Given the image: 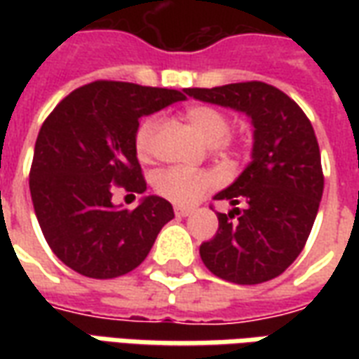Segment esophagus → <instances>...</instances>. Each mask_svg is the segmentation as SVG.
<instances>
[{
    "label": "esophagus",
    "mask_w": 359,
    "mask_h": 359,
    "mask_svg": "<svg viewBox=\"0 0 359 359\" xmlns=\"http://www.w3.org/2000/svg\"><path fill=\"white\" fill-rule=\"evenodd\" d=\"M192 213V210H188V208H175V215L177 217H188Z\"/></svg>",
    "instance_id": "34e87169"
}]
</instances>
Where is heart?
I'll use <instances>...</instances> for the list:
<instances>
[{
    "instance_id": "obj_1",
    "label": "heart",
    "mask_w": 359,
    "mask_h": 359,
    "mask_svg": "<svg viewBox=\"0 0 359 359\" xmlns=\"http://www.w3.org/2000/svg\"><path fill=\"white\" fill-rule=\"evenodd\" d=\"M190 125L210 146L217 148L225 144L226 136L231 133V121L223 111L208 105H198L188 109L187 113ZM159 121L156 117H148L142 121L136 134H134V149L140 159H149L154 151V138H156ZM215 187V177L208 171H190L182 167H169L156 175L154 188L159 196L169 200L175 205H192L202 198L208 190Z\"/></svg>"
}]
</instances>
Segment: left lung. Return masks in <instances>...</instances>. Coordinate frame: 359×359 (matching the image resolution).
Here are the masks:
<instances>
[{"label": "left lung", "instance_id": "8db88e82", "mask_svg": "<svg viewBox=\"0 0 359 359\" xmlns=\"http://www.w3.org/2000/svg\"><path fill=\"white\" fill-rule=\"evenodd\" d=\"M184 92L244 113L254 128L252 161L233 184L213 196L233 210L217 215V233L200 246L202 262L213 275L236 285L278 277L300 256L323 196L313 126L296 102L265 82ZM241 201L247 203L244 210L236 208Z\"/></svg>", "mask_w": 359, "mask_h": 359}]
</instances>
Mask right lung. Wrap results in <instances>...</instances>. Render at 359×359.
<instances>
[{
	"label": "right lung",
	"instance_id": "add662e5",
	"mask_svg": "<svg viewBox=\"0 0 359 359\" xmlns=\"http://www.w3.org/2000/svg\"><path fill=\"white\" fill-rule=\"evenodd\" d=\"M177 90L92 82L67 95L38 133L30 169L36 217L53 254L90 278L121 277L146 259L175 213L161 196L136 210L113 203L115 187L144 194L134 149L138 121L182 102Z\"/></svg>",
	"mask_w": 359,
	"mask_h": 359
}]
</instances>
